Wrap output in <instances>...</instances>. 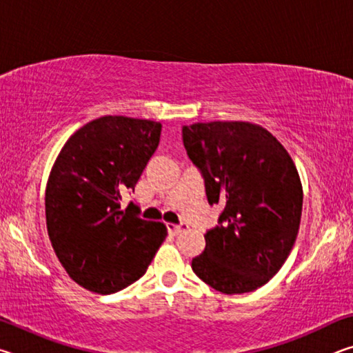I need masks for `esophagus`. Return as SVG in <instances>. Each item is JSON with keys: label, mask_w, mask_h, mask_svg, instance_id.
Listing matches in <instances>:
<instances>
[{"label": "esophagus", "mask_w": 353, "mask_h": 353, "mask_svg": "<svg viewBox=\"0 0 353 353\" xmlns=\"http://www.w3.org/2000/svg\"><path fill=\"white\" fill-rule=\"evenodd\" d=\"M168 227V232L171 235H179V234H182V232H185L188 229V225L187 224H168L166 225Z\"/></svg>", "instance_id": "esophagus-1"}]
</instances>
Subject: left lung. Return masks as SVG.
Wrapping results in <instances>:
<instances>
[{
  "label": "left lung",
  "instance_id": "8db88e82",
  "mask_svg": "<svg viewBox=\"0 0 353 353\" xmlns=\"http://www.w3.org/2000/svg\"><path fill=\"white\" fill-rule=\"evenodd\" d=\"M182 137L208 202L224 204L221 225L204 235V252L191 268L224 294L260 288L288 259L301 224L303 191L291 155L249 121L194 123Z\"/></svg>",
  "mask_w": 353,
  "mask_h": 353
}]
</instances>
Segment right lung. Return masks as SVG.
Instances as JSON below:
<instances>
[{"label":"right lung","instance_id":"add662e5","mask_svg":"<svg viewBox=\"0 0 353 353\" xmlns=\"http://www.w3.org/2000/svg\"><path fill=\"white\" fill-rule=\"evenodd\" d=\"M160 130L162 124L151 119L101 117L77 129L52 165L45 193L48 235L82 288L112 294L132 285L168 235L163 223L118 204L157 149Z\"/></svg>","mask_w":353,"mask_h":353}]
</instances>
